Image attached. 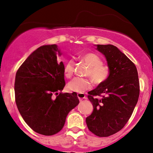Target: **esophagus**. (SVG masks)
<instances>
[{"mask_svg":"<svg viewBox=\"0 0 153 153\" xmlns=\"http://www.w3.org/2000/svg\"><path fill=\"white\" fill-rule=\"evenodd\" d=\"M77 97H78L79 100L81 101V100H83V99H86V97H85V95L84 93H78L77 94Z\"/></svg>","mask_w":153,"mask_h":153,"instance_id":"obj_1","label":"esophagus"}]
</instances>
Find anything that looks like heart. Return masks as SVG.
Here are the masks:
<instances>
[{
    "label": "heart",
    "instance_id": "obj_1",
    "mask_svg": "<svg viewBox=\"0 0 153 153\" xmlns=\"http://www.w3.org/2000/svg\"><path fill=\"white\" fill-rule=\"evenodd\" d=\"M82 59L89 65L86 72V76L91 77L95 84L100 85L106 81L111 74L110 68L107 65L102 63V58L95 53H85L82 56ZM74 62L73 60H69L64 67V74L70 79L74 74ZM93 82L89 78H74L68 84V89L76 93H83L86 90L91 89Z\"/></svg>",
    "mask_w": 153,
    "mask_h": 153
}]
</instances>
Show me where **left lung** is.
<instances>
[{"label":"left lung","instance_id":"obj_1","mask_svg":"<svg viewBox=\"0 0 153 153\" xmlns=\"http://www.w3.org/2000/svg\"><path fill=\"white\" fill-rule=\"evenodd\" d=\"M97 49L105 56L111 74L88 93L93 111L85 121L92 133L107 137L121 130L130 118L139 97V81L135 65L116 47L97 45Z\"/></svg>","mask_w":153,"mask_h":153}]
</instances>
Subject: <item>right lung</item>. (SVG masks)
I'll return each instance as SVG.
<instances>
[{
  "mask_svg": "<svg viewBox=\"0 0 153 153\" xmlns=\"http://www.w3.org/2000/svg\"><path fill=\"white\" fill-rule=\"evenodd\" d=\"M56 45L33 52L16 73L15 102L27 125L45 136L61 130L69 112L79 103L77 94L62 93L65 85L64 65L58 63Z\"/></svg>",
  "mask_w": 153,
  "mask_h": 153,
  "instance_id": "obj_1",
  "label": "right lung"
}]
</instances>
